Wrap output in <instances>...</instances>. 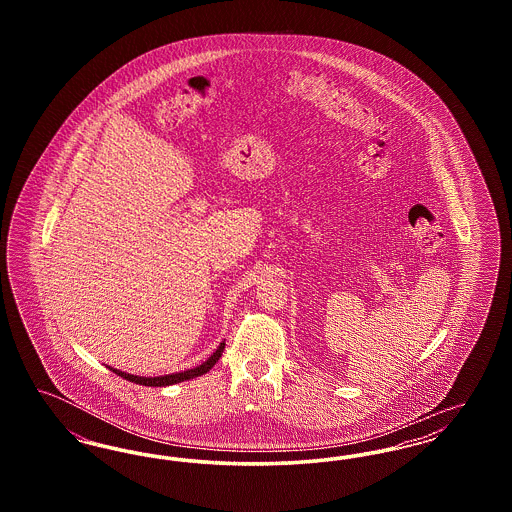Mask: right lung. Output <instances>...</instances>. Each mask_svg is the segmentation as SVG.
I'll list each match as a JSON object with an SVG mask.
<instances>
[{
    "label": "right lung",
    "instance_id": "obj_1",
    "mask_svg": "<svg viewBox=\"0 0 512 512\" xmlns=\"http://www.w3.org/2000/svg\"><path fill=\"white\" fill-rule=\"evenodd\" d=\"M222 351H224V341L220 343L219 347H217V351L205 361V363H201L199 366H195V368H188V370H184V372H176V374H167V376H155V378H144V376H134V374H126V372H122V370H117V368H111L117 376H121L124 380H128V382H134V384H140V386H153V388H163V386H172V384H178V382H184V380H192V378H197V376H201V374H205V372H209L213 366L217 365V361L220 359V355H222Z\"/></svg>",
    "mask_w": 512,
    "mask_h": 512
}]
</instances>
